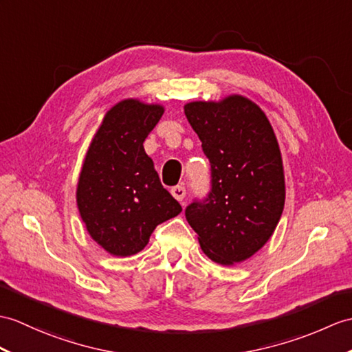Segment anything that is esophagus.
<instances>
[{
  "instance_id": "34e87169",
  "label": "esophagus",
  "mask_w": 352,
  "mask_h": 352,
  "mask_svg": "<svg viewBox=\"0 0 352 352\" xmlns=\"http://www.w3.org/2000/svg\"><path fill=\"white\" fill-rule=\"evenodd\" d=\"M170 193H173V196L177 201L182 202L184 199V196H186V189L183 186H174L173 189H170Z\"/></svg>"
}]
</instances>
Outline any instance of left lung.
Returning a JSON list of instances; mask_svg holds the SVG:
<instances>
[{"label":"left lung","instance_id":"obj_1","mask_svg":"<svg viewBox=\"0 0 352 352\" xmlns=\"http://www.w3.org/2000/svg\"><path fill=\"white\" fill-rule=\"evenodd\" d=\"M184 113L211 165V192L186 208L202 252L220 265L249 259L279 223L285 206L282 154L264 111L231 94L190 102Z\"/></svg>","mask_w":352,"mask_h":352}]
</instances>
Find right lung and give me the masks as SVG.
I'll use <instances>...</instances> for the list:
<instances>
[{"label":"right lung","instance_id":"1","mask_svg":"<svg viewBox=\"0 0 352 352\" xmlns=\"http://www.w3.org/2000/svg\"><path fill=\"white\" fill-rule=\"evenodd\" d=\"M163 112L159 103L118 102L104 113L85 154L78 210L91 239L113 256L136 255L157 225L182 213L144 150Z\"/></svg>","mask_w":352,"mask_h":352}]
</instances>
